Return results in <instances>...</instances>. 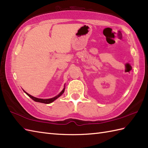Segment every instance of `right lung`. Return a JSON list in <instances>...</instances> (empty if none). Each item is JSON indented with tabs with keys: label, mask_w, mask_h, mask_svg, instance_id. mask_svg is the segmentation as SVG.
I'll return each mask as SVG.
<instances>
[{
	"label": "right lung",
	"mask_w": 148,
	"mask_h": 148,
	"mask_svg": "<svg viewBox=\"0 0 148 148\" xmlns=\"http://www.w3.org/2000/svg\"><path fill=\"white\" fill-rule=\"evenodd\" d=\"M64 90H65V88H64V90L60 92V93L59 95H58L57 96H56V97H53V98H50V99H41V98H35V97H33V96L29 95L28 93H27V92H25V91H25V92H26V94L27 96H28L29 97H30L32 99H33V100L35 101L42 103H45V104H49V103H51V102H53L54 100H56V99L57 98H58V97H60V96L64 93Z\"/></svg>",
	"instance_id": "right-lung-1"
}]
</instances>
